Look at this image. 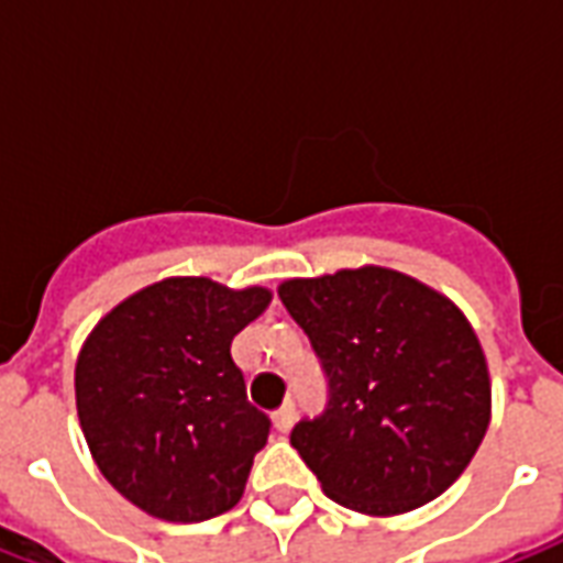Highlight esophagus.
<instances>
[{
  "label": "esophagus",
  "instance_id": "obj_1",
  "mask_svg": "<svg viewBox=\"0 0 563 563\" xmlns=\"http://www.w3.org/2000/svg\"><path fill=\"white\" fill-rule=\"evenodd\" d=\"M295 422V401L289 398V401L283 404L280 410H274V424H277V431H289Z\"/></svg>",
  "mask_w": 563,
  "mask_h": 563
}]
</instances>
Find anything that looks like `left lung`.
<instances>
[{"instance_id": "obj_1", "label": "left lung", "mask_w": 563, "mask_h": 563, "mask_svg": "<svg viewBox=\"0 0 563 563\" xmlns=\"http://www.w3.org/2000/svg\"><path fill=\"white\" fill-rule=\"evenodd\" d=\"M280 301L329 383L325 410L289 434L322 492L367 516L443 495L492 410L483 346L459 307L389 268L286 280Z\"/></svg>"}]
</instances>
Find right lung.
<instances>
[{
	"label": "right lung",
	"mask_w": 563,
	"mask_h": 563,
	"mask_svg": "<svg viewBox=\"0 0 563 563\" xmlns=\"http://www.w3.org/2000/svg\"><path fill=\"white\" fill-rule=\"evenodd\" d=\"M268 289L172 277L92 329L75 367L84 437L104 479L150 516L205 521L244 495L271 419L246 401L232 358Z\"/></svg>",
	"instance_id": "1"
}]
</instances>
